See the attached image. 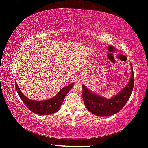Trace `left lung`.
Listing matches in <instances>:
<instances>
[{"instance_id":"1","label":"left lung","mask_w":148,"mask_h":148,"mask_svg":"<svg viewBox=\"0 0 148 148\" xmlns=\"http://www.w3.org/2000/svg\"><path fill=\"white\" fill-rule=\"evenodd\" d=\"M134 85V75L131 64V76L129 83L124 89L110 99H107L95 93H92L84 85L83 88V100L90 112L99 116H111L119 112L128 102Z\"/></svg>"}]
</instances>
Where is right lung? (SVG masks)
I'll list each match as a JSON object with an SVG mask.
<instances>
[{
    "mask_svg": "<svg viewBox=\"0 0 148 148\" xmlns=\"http://www.w3.org/2000/svg\"><path fill=\"white\" fill-rule=\"evenodd\" d=\"M73 85L74 84H71L70 85L62 88L56 96L51 99L43 101H36L27 98L25 95H23V93L19 90L18 85L15 83L16 90L21 100L31 111L39 115H48L57 112L60 108L62 102L64 101L66 93L71 90Z\"/></svg>",
    "mask_w": 148,
    "mask_h": 148,
    "instance_id": "obj_1",
    "label": "right lung"
}]
</instances>
